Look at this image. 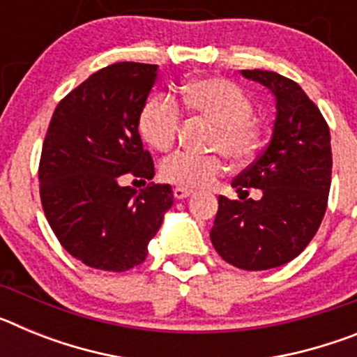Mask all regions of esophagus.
Instances as JSON below:
<instances>
[{"label": "esophagus", "instance_id": "esophagus-1", "mask_svg": "<svg viewBox=\"0 0 357 357\" xmlns=\"http://www.w3.org/2000/svg\"><path fill=\"white\" fill-rule=\"evenodd\" d=\"M193 195V189H188V188H175L173 189V197L176 198V200H184V198L191 197Z\"/></svg>", "mask_w": 357, "mask_h": 357}]
</instances>
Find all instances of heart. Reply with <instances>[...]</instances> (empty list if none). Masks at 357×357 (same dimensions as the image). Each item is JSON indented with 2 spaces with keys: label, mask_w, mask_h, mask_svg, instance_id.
Listing matches in <instances>:
<instances>
[{
  "label": "heart",
  "mask_w": 357,
  "mask_h": 357,
  "mask_svg": "<svg viewBox=\"0 0 357 357\" xmlns=\"http://www.w3.org/2000/svg\"><path fill=\"white\" fill-rule=\"evenodd\" d=\"M181 102L188 112L214 125L209 155L176 153L164 160L160 176L178 188H206L227 169L225 153L236 164L250 160L263 144V127L254 116V102L232 80L197 78L181 87ZM182 114L168 94H153L139 112V132L157 151H169L176 143Z\"/></svg>",
  "instance_id": "heart-1"
}]
</instances>
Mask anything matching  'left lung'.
I'll use <instances>...</instances> for the list:
<instances>
[{"label":"left lung","mask_w":357,"mask_h":357,"mask_svg":"<svg viewBox=\"0 0 357 357\" xmlns=\"http://www.w3.org/2000/svg\"><path fill=\"white\" fill-rule=\"evenodd\" d=\"M272 91L277 118L272 139L232 188L241 200L218 198L211 241L222 259L241 270H270L295 259L314 238L327 209L333 155L320 109L296 82L279 73L243 69ZM261 188V201L247 199Z\"/></svg>","instance_id":"obj_1"}]
</instances>
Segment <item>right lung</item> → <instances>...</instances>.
<instances>
[{
  "instance_id": "add662e5",
  "label": "right lung",
  "mask_w": 357,
  "mask_h": 357,
  "mask_svg": "<svg viewBox=\"0 0 357 357\" xmlns=\"http://www.w3.org/2000/svg\"><path fill=\"white\" fill-rule=\"evenodd\" d=\"M157 66H107L61 100L44 137L39 191L50 227L84 264L127 272L146 259L148 243L173 206L169 184L135 193L121 182L151 181L150 151L137 132Z\"/></svg>"
}]
</instances>
